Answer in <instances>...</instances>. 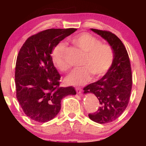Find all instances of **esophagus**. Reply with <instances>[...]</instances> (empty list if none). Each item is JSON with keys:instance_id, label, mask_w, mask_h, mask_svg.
<instances>
[{"instance_id": "esophagus-1", "label": "esophagus", "mask_w": 146, "mask_h": 146, "mask_svg": "<svg viewBox=\"0 0 146 146\" xmlns=\"http://www.w3.org/2000/svg\"><path fill=\"white\" fill-rule=\"evenodd\" d=\"M76 92L78 94H80L82 91V90L81 88H76Z\"/></svg>"}]
</instances>
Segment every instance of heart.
Returning <instances> with one entry per match:
<instances>
[{
	"label": "heart",
	"instance_id": "1",
	"mask_svg": "<svg viewBox=\"0 0 146 146\" xmlns=\"http://www.w3.org/2000/svg\"><path fill=\"white\" fill-rule=\"evenodd\" d=\"M71 42L86 54L80 68L74 69L66 80L69 84L82 86L88 82L92 75L95 78L104 76L110 69L114 60V52L108 44H102L96 37L82 33L76 35ZM52 60L60 71L68 70L70 65L66 60V46L59 43L53 49Z\"/></svg>",
	"mask_w": 146,
	"mask_h": 146
}]
</instances>
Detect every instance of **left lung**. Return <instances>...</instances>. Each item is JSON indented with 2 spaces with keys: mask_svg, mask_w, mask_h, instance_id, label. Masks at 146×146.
<instances>
[{
  "mask_svg": "<svg viewBox=\"0 0 146 146\" xmlns=\"http://www.w3.org/2000/svg\"><path fill=\"white\" fill-rule=\"evenodd\" d=\"M107 40L114 52V60L109 71L99 80L84 88V93H92L99 100V108L89 113L92 120L99 123L114 121L128 105L132 87L130 61L126 48L116 35L107 31L91 29Z\"/></svg>",
  "mask_w": 146,
  "mask_h": 146,
  "instance_id": "8db88e82",
  "label": "left lung"
}]
</instances>
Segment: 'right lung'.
<instances>
[{"label": "right lung", "mask_w": 146, "mask_h": 146, "mask_svg": "<svg viewBox=\"0 0 146 146\" xmlns=\"http://www.w3.org/2000/svg\"><path fill=\"white\" fill-rule=\"evenodd\" d=\"M76 29H50L30 36L20 49L15 67L17 98L26 115L37 122H46L60 110L61 100L75 95L72 86L60 87V74L54 66L56 46Z\"/></svg>", "instance_id": "right-lung-1"}]
</instances>
